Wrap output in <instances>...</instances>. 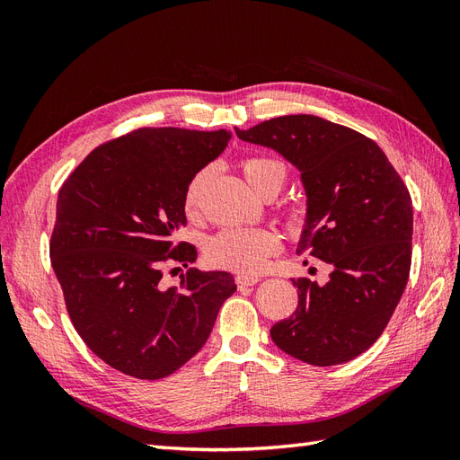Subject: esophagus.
<instances>
[{"label":"esophagus","instance_id":"obj_1","mask_svg":"<svg viewBox=\"0 0 460 460\" xmlns=\"http://www.w3.org/2000/svg\"><path fill=\"white\" fill-rule=\"evenodd\" d=\"M261 280L259 276H252V274H238L235 276V284H238V288H247V286H255L257 282Z\"/></svg>","mask_w":460,"mask_h":460}]
</instances>
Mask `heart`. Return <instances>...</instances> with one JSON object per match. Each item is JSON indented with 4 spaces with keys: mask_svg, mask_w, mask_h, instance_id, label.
Segmentation results:
<instances>
[{
    "mask_svg": "<svg viewBox=\"0 0 460 460\" xmlns=\"http://www.w3.org/2000/svg\"><path fill=\"white\" fill-rule=\"evenodd\" d=\"M240 169L247 180V184L257 191L259 196H276L282 191L288 182V164L276 157L252 155L240 163ZM208 180V169L193 174L184 190L182 207L186 217H198L201 207V193ZM289 220H297V211H289ZM280 252V235L269 228H225L217 232L205 243L207 261L218 269L234 272L255 274L267 261Z\"/></svg>",
    "mask_w": 460,
    "mask_h": 460,
    "instance_id": "1",
    "label": "heart"
}]
</instances>
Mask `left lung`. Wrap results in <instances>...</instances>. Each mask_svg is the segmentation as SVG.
Listing matches in <instances>:
<instances>
[{"label":"left lung","instance_id":"1","mask_svg":"<svg viewBox=\"0 0 460 460\" xmlns=\"http://www.w3.org/2000/svg\"><path fill=\"white\" fill-rule=\"evenodd\" d=\"M235 134L276 149L301 171L307 225L297 252L332 269L324 286L291 280L297 309L270 328V338L303 363H347L382 336L405 291L411 193L378 144L341 124L286 115Z\"/></svg>","mask_w":460,"mask_h":460}]
</instances>
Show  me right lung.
Wrapping results in <instances>:
<instances>
[{
    "instance_id": "1",
    "label": "right lung",
    "mask_w": 460,
    "mask_h": 460,
    "mask_svg": "<svg viewBox=\"0 0 460 460\" xmlns=\"http://www.w3.org/2000/svg\"><path fill=\"white\" fill-rule=\"evenodd\" d=\"M228 142V130L144 127L97 146L59 190L49 255L66 313L90 349L132 378L184 367L235 291L232 274L196 269L163 284L166 267L198 257L174 242L184 190Z\"/></svg>"
}]
</instances>
